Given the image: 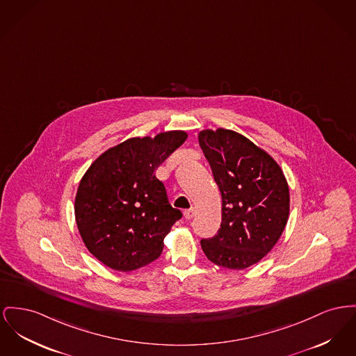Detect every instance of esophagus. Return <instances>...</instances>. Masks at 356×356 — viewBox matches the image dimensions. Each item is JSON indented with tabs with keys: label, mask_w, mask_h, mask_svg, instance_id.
Here are the masks:
<instances>
[{
	"label": "esophagus",
	"mask_w": 356,
	"mask_h": 356,
	"mask_svg": "<svg viewBox=\"0 0 356 356\" xmlns=\"http://www.w3.org/2000/svg\"><path fill=\"white\" fill-rule=\"evenodd\" d=\"M193 215H195V209H193V207H191V209L184 211V218H186V219H192Z\"/></svg>",
	"instance_id": "34e87169"
}]
</instances>
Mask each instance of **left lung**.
Wrapping results in <instances>:
<instances>
[{"label":"left lung","mask_w":356,"mask_h":356,"mask_svg":"<svg viewBox=\"0 0 356 356\" xmlns=\"http://www.w3.org/2000/svg\"><path fill=\"white\" fill-rule=\"evenodd\" d=\"M199 145L222 193V223L202 239L211 262L242 270L259 262L278 242L289 218V187L269 153L229 129H206Z\"/></svg>","instance_id":"left-lung-1"}]
</instances>
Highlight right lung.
Here are the masks:
<instances>
[{"label":"right lung","instance_id":"add662e5","mask_svg":"<svg viewBox=\"0 0 356 356\" xmlns=\"http://www.w3.org/2000/svg\"><path fill=\"white\" fill-rule=\"evenodd\" d=\"M186 140L183 130L129 138L84 173L75 196L76 226L86 248L110 269L131 272L161 255L181 211L169 204L154 172Z\"/></svg>","mask_w":356,"mask_h":356}]
</instances>
